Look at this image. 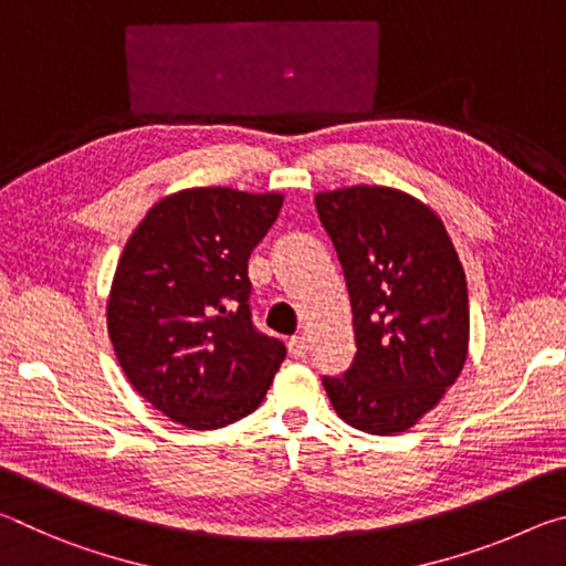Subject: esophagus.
Masks as SVG:
<instances>
[{
    "mask_svg": "<svg viewBox=\"0 0 566 566\" xmlns=\"http://www.w3.org/2000/svg\"><path fill=\"white\" fill-rule=\"evenodd\" d=\"M306 352H310V339L304 334H296V337L290 339V354L294 359H304Z\"/></svg>",
    "mask_w": 566,
    "mask_h": 566,
    "instance_id": "esophagus-1",
    "label": "esophagus"
}]
</instances>
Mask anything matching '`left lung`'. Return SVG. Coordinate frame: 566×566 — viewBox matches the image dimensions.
<instances>
[{
	"mask_svg": "<svg viewBox=\"0 0 566 566\" xmlns=\"http://www.w3.org/2000/svg\"><path fill=\"white\" fill-rule=\"evenodd\" d=\"M337 249L352 302L357 354L324 377L337 415L367 434L415 427L462 371L469 296L459 254L434 209L391 187L314 197Z\"/></svg>",
	"mask_w": 566,
	"mask_h": 566,
	"instance_id": "obj_1",
	"label": "left lung"
}]
</instances>
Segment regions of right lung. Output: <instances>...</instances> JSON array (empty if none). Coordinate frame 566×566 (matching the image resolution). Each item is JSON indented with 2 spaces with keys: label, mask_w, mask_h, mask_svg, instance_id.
<instances>
[{
  "label": "right lung",
  "mask_w": 566,
  "mask_h": 566,
  "mask_svg": "<svg viewBox=\"0 0 566 566\" xmlns=\"http://www.w3.org/2000/svg\"><path fill=\"white\" fill-rule=\"evenodd\" d=\"M282 195L197 187L149 209L112 280L107 329L137 395L177 424L219 429L262 405L286 357L256 332L247 262Z\"/></svg>",
  "instance_id": "add662e5"
}]
</instances>
